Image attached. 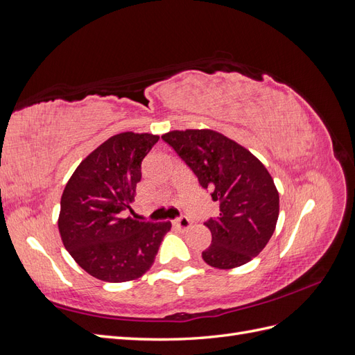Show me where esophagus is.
I'll list each match as a JSON object with an SVG mask.
<instances>
[{
  "label": "esophagus",
  "mask_w": 355,
  "mask_h": 355,
  "mask_svg": "<svg viewBox=\"0 0 355 355\" xmlns=\"http://www.w3.org/2000/svg\"><path fill=\"white\" fill-rule=\"evenodd\" d=\"M175 225L179 228V230H188L191 227V220L185 216H180L175 220Z\"/></svg>",
  "instance_id": "34e87169"
}]
</instances>
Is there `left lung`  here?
<instances>
[{
    "instance_id": "8db88e82",
    "label": "left lung",
    "mask_w": 355,
    "mask_h": 355,
    "mask_svg": "<svg viewBox=\"0 0 355 355\" xmlns=\"http://www.w3.org/2000/svg\"><path fill=\"white\" fill-rule=\"evenodd\" d=\"M161 137L219 202V216L204 222L211 232L204 262L219 270L250 262L272 237L280 213L270 171L249 149L210 128L173 130Z\"/></svg>"
}]
</instances>
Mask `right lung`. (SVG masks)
<instances>
[{
    "label": "right lung",
    "mask_w": 355,
    "mask_h": 355,
    "mask_svg": "<svg viewBox=\"0 0 355 355\" xmlns=\"http://www.w3.org/2000/svg\"><path fill=\"white\" fill-rule=\"evenodd\" d=\"M153 133L111 136L75 168L60 198L58 227L65 249L85 272L108 283L132 282L153 266L171 223L125 218L141 164L158 142Z\"/></svg>",
    "instance_id": "right-lung-1"
}]
</instances>
